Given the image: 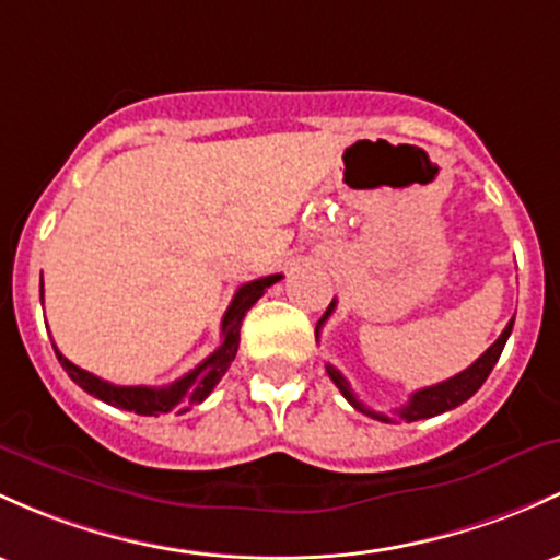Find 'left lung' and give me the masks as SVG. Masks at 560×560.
<instances>
[{
  "instance_id": "left-lung-1",
  "label": "left lung",
  "mask_w": 560,
  "mask_h": 560,
  "mask_svg": "<svg viewBox=\"0 0 560 560\" xmlns=\"http://www.w3.org/2000/svg\"><path fill=\"white\" fill-rule=\"evenodd\" d=\"M331 311H335V300H331V303H329V308H327V313H324V316H322V322H318V327H322V324L327 322V318L331 316ZM513 322H515V316L510 318V324H508L505 329H502V335L497 337V340L491 342V346H489L487 350H483V353L478 355L476 361H472L468 370L459 372V374H454V377L444 380V383H439V385H430V388L415 390V393H411V396H409V401L404 404L401 409H396V415L401 417V420H407V422L428 420V417L444 415V411H450V409H454V407H459V404L468 401L472 393H476L478 388H481L483 383H487L489 372L494 370V364H497V359H500L502 348H505L510 331H513ZM318 327H316V337H318ZM327 374L331 377V383H335L337 388H340L342 396L348 398L350 407H355L359 411H364V415L374 417V420L393 422V417L380 415V411L366 409L364 404H361L359 398H355V393L350 390L348 380L342 377V374L337 372L331 364H327Z\"/></svg>"
}]
</instances>
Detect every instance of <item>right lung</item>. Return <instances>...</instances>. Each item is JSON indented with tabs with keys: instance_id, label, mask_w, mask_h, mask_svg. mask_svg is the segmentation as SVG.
<instances>
[{
	"instance_id": "obj_1",
	"label": "right lung",
	"mask_w": 560,
	"mask_h": 560,
	"mask_svg": "<svg viewBox=\"0 0 560 560\" xmlns=\"http://www.w3.org/2000/svg\"><path fill=\"white\" fill-rule=\"evenodd\" d=\"M281 279V273L266 276V279H255L249 284H242L233 294L229 311L223 316V327H220V335H223V342L214 350L212 355H207L196 370L183 374L180 380H175L172 385H164V388H149V385H114L106 383V380L95 377L88 370H79L77 364H71L58 348H55V355H58L60 366L69 372V377L79 385L82 390H88L90 396L101 398V401L110 404V407H119L127 411H135V415L145 417H159L167 415V411H188L196 404L205 401L210 396L214 385L220 383L225 372H229L231 361L236 359L238 350V329H242L244 313H247L257 300L262 298V292L268 290L270 284ZM42 298H45V290H42Z\"/></svg>"
}]
</instances>
